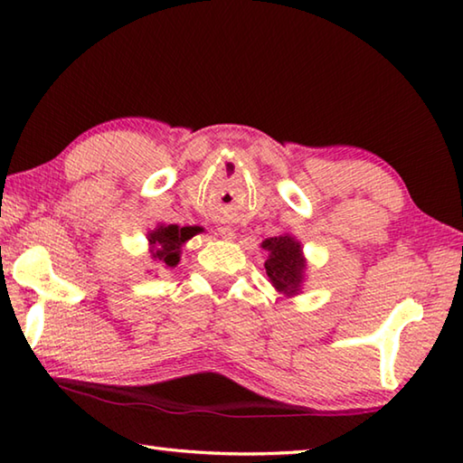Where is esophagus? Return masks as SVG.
<instances>
[{
	"label": "esophagus",
	"mask_w": 463,
	"mask_h": 463,
	"mask_svg": "<svg viewBox=\"0 0 463 463\" xmlns=\"http://www.w3.org/2000/svg\"><path fill=\"white\" fill-rule=\"evenodd\" d=\"M222 236L227 238V240H232L233 236H236V233H233L232 227H222Z\"/></svg>",
	"instance_id": "1"
}]
</instances>
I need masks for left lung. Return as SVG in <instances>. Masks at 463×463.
Masks as SVG:
<instances>
[{"instance_id": "1", "label": "left lung", "mask_w": 463, "mask_h": 463, "mask_svg": "<svg viewBox=\"0 0 463 463\" xmlns=\"http://www.w3.org/2000/svg\"><path fill=\"white\" fill-rule=\"evenodd\" d=\"M262 248L270 252L264 269L272 285L282 293H297L305 270L301 244L290 236H279L262 241Z\"/></svg>"}]
</instances>
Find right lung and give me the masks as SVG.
Masks as SVG:
<instances>
[{"instance_id": "add662e5", "label": "right lung", "mask_w": 463, "mask_h": 463, "mask_svg": "<svg viewBox=\"0 0 463 463\" xmlns=\"http://www.w3.org/2000/svg\"><path fill=\"white\" fill-rule=\"evenodd\" d=\"M199 232V227H178V225H160L158 230L148 233L150 244H152V258L158 264L173 266L178 264V254L186 240H191L194 233Z\"/></svg>"}]
</instances>
